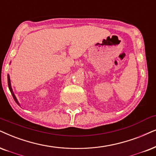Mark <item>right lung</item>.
Here are the masks:
<instances>
[{"instance_id": "1", "label": "right lung", "mask_w": 156, "mask_h": 156, "mask_svg": "<svg viewBox=\"0 0 156 156\" xmlns=\"http://www.w3.org/2000/svg\"><path fill=\"white\" fill-rule=\"evenodd\" d=\"M8 85H9V90H10V91H11V94H12V96H13V99H14V101H16V103L19 106H20V104L19 103V101H18V100H17V98H16V96H15V94H14V93H13V89H12V88H11V80H10V76H9V74H8Z\"/></svg>"}]
</instances>
